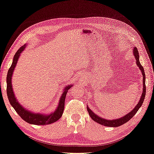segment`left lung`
<instances>
[{
    "label": "left lung",
    "mask_w": 154,
    "mask_h": 154,
    "mask_svg": "<svg viewBox=\"0 0 154 154\" xmlns=\"http://www.w3.org/2000/svg\"><path fill=\"white\" fill-rule=\"evenodd\" d=\"M133 52H134V55L136 58V65L137 66V67L140 68V70L142 74H143V93H142L140 99L138 103L136 105V106L134 107V109H133L131 111H130L129 113L126 114L125 116L122 117L118 119H113V120H108V119H104L100 117L99 116H97V114H95L94 112L92 111V110L89 109L88 106H87V111H88L89 115H90L91 118H92V120H94L96 122L100 124V125L106 126V127H120V126L124 125V124L127 122L131 120L133 117H134L136 113H137V111H138L140 108L141 107L142 104L144 102V97H145V95H146V86H145V74H144V68L142 65L140 64V62L139 60V52L138 50H137L136 47H134V49H133Z\"/></svg>",
    "instance_id": "1"
}]
</instances>
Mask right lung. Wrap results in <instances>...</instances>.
I'll list each match as a JSON object with an SVG mask.
<instances>
[{
	"instance_id": "obj_1",
	"label": "right lung",
	"mask_w": 154,
	"mask_h": 154,
	"mask_svg": "<svg viewBox=\"0 0 154 154\" xmlns=\"http://www.w3.org/2000/svg\"><path fill=\"white\" fill-rule=\"evenodd\" d=\"M26 47V44H25L22 47H20L18 50V51L16 52L14 57L13 58L12 63H11V67L8 72V75H7V95H8V100L10 101L11 106L14 109L20 118L23 120L27 122V123L35 125H50V124L55 122H57L61 118L63 112L66 94L68 93V91L72 86V85L69 84L64 87L63 93L61 95L60 100H59L58 106H57V109L54 110V111H52L51 113L43 114L40 113H34V112L27 110L23 106L18 102V100L14 95V93L12 84H11V79H12L14 70L15 69L20 54L25 50Z\"/></svg>"
}]
</instances>
